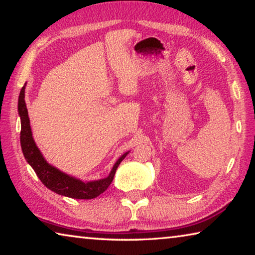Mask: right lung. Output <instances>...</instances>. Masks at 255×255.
<instances>
[{
  "instance_id": "obj_1",
  "label": "right lung",
  "mask_w": 255,
  "mask_h": 255,
  "mask_svg": "<svg viewBox=\"0 0 255 255\" xmlns=\"http://www.w3.org/2000/svg\"><path fill=\"white\" fill-rule=\"evenodd\" d=\"M24 89L25 84L21 89L18 101V111L21 119L20 143L24 158L31 165L33 171L36 172L38 178L40 179L41 182L47 188L51 190V191L58 193V195L74 198V199H93V198L100 196L112 182L119 164L127 156L129 152L122 155L118 158V161L116 162L114 167H112L110 174L107 178L101 180L84 182V181L73 178V176L56 169L55 166L47 163L33 140L31 127H30L28 109L24 101Z\"/></svg>"
}]
</instances>
